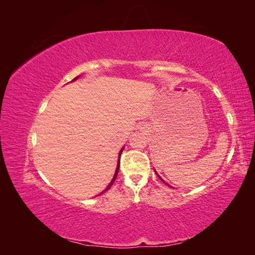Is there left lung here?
<instances>
[{
  "label": "left lung",
  "instance_id": "8db88e82",
  "mask_svg": "<svg viewBox=\"0 0 255 255\" xmlns=\"http://www.w3.org/2000/svg\"><path fill=\"white\" fill-rule=\"evenodd\" d=\"M154 171H155V169H154ZM155 172H156V171H155ZM156 174H157V172H156ZM157 176H158V177H159V179H160V180H161V181H163V182H164V183H165V184H166V185H168V184H167V183H166V182H165V181H164V180H163V179H161V177H160V176H159V175H158V174H157ZM168 186H170V185H168ZM170 187H171V186H170Z\"/></svg>",
  "mask_w": 255,
  "mask_h": 255
}]
</instances>
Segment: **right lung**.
<instances>
[{
    "instance_id": "1",
    "label": "right lung",
    "mask_w": 255,
    "mask_h": 255,
    "mask_svg": "<svg viewBox=\"0 0 255 255\" xmlns=\"http://www.w3.org/2000/svg\"><path fill=\"white\" fill-rule=\"evenodd\" d=\"M80 78V75L79 76H76L75 79H73V81H75V80H78ZM122 151H123V148L120 150V152H119V159H118V164H117V168H116V171H115V175H114V177H113V180L111 181V183L107 185V187L101 192V194H103V192H105L106 190H109L110 188H111V186L112 185L114 184V182H115V180H116V177H117V174H118V171H119V166H120V156H121V153H122Z\"/></svg>"
}]
</instances>
